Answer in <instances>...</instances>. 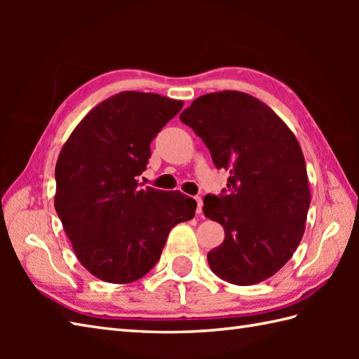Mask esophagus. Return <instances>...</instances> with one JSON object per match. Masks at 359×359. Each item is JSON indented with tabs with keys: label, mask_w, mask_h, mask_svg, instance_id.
Returning <instances> with one entry per match:
<instances>
[{
	"label": "esophagus",
	"mask_w": 359,
	"mask_h": 359,
	"mask_svg": "<svg viewBox=\"0 0 359 359\" xmlns=\"http://www.w3.org/2000/svg\"><path fill=\"white\" fill-rule=\"evenodd\" d=\"M196 203H197L196 215H197V216H201V215H202V207H203V201H202V197H196Z\"/></svg>",
	"instance_id": "34e87169"
}]
</instances>
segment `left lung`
I'll use <instances>...</instances> for the list:
<instances>
[{"mask_svg":"<svg viewBox=\"0 0 359 359\" xmlns=\"http://www.w3.org/2000/svg\"><path fill=\"white\" fill-rule=\"evenodd\" d=\"M230 171L226 193L205 196L203 215L225 230L208 253L219 278L255 285L276 274L306 231L310 207L307 166L284 120L259 98L239 93L205 94L180 114Z\"/></svg>","mask_w":359,"mask_h":359,"instance_id":"1","label":"left lung"}]
</instances>
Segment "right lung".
Segmentation results:
<instances>
[{
    "label": "right lung",
    "instance_id": "right-lung-1",
    "mask_svg": "<svg viewBox=\"0 0 359 359\" xmlns=\"http://www.w3.org/2000/svg\"><path fill=\"white\" fill-rule=\"evenodd\" d=\"M184 106L158 94L123 90L90 109L55 165V210L75 256L97 279L129 284L157 264L171 228L193 219L180 191L140 188L149 144Z\"/></svg>",
    "mask_w": 359,
    "mask_h": 359
}]
</instances>
